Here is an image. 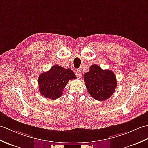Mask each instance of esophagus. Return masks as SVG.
I'll list each match as a JSON object with an SVG mask.
<instances>
[{
    "instance_id": "1",
    "label": "esophagus",
    "mask_w": 148,
    "mask_h": 148,
    "mask_svg": "<svg viewBox=\"0 0 148 148\" xmlns=\"http://www.w3.org/2000/svg\"><path fill=\"white\" fill-rule=\"evenodd\" d=\"M75 73V75H77V77L81 78L82 77V73H81V71L80 69H77Z\"/></svg>"
}]
</instances>
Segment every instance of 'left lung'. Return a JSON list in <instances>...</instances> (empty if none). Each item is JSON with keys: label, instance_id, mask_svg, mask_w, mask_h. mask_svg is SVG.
I'll return each mask as SVG.
<instances>
[{"label": "left lung", "instance_id": "8db88e82", "mask_svg": "<svg viewBox=\"0 0 148 148\" xmlns=\"http://www.w3.org/2000/svg\"><path fill=\"white\" fill-rule=\"evenodd\" d=\"M84 80L89 93L94 99L103 101L111 97L117 85L114 73L110 70H103L98 65L91 66L85 73Z\"/></svg>", "mask_w": 148, "mask_h": 148}]
</instances>
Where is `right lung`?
Wrapping results in <instances>:
<instances>
[{"mask_svg": "<svg viewBox=\"0 0 148 148\" xmlns=\"http://www.w3.org/2000/svg\"><path fill=\"white\" fill-rule=\"evenodd\" d=\"M75 79L76 76L71 69L55 65L49 71L40 75L38 82L40 93L46 98L54 100L61 97L67 82Z\"/></svg>", "mask_w": 148, "mask_h": 148, "instance_id": "obj_1", "label": "right lung"}]
</instances>
